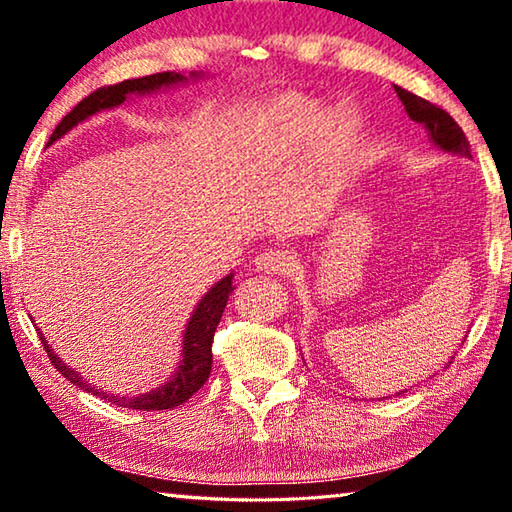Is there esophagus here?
Listing matches in <instances>:
<instances>
[{
  "mask_svg": "<svg viewBox=\"0 0 512 512\" xmlns=\"http://www.w3.org/2000/svg\"><path fill=\"white\" fill-rule=\"evenodd\" d=\"M257 271L264 273H275V275H287L293 268V255L289 250L280 248H266L255 257Z\"/></svg>",
  "mask_w": 512,
  "mask_h": 512,
  "instance_id": "1",
  "label": "esophagus"
}]
</instances>
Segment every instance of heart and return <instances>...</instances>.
<instances>
[{
	"mask_svg": "<svg viewBox=\"0 0 512 512\" xmlns=\"http://www.w3.org/2000/svg\"><path fill=\"white\" fill-rule=\"evenodd\" d=\"M357 124L359 119L354 115V110L343 108L329 121V133L339 142H348L354 131H357ZM259 131H262L266 144H271L273 149L291 151L302 144L314 142L316 117L305 103L289 101L271 110V115H266Z\"/></svg>",
	"mask_w": 512,
	"mask_h": 512,
	"instance_id": "1",
	"label": "heart"
}]
</instances>
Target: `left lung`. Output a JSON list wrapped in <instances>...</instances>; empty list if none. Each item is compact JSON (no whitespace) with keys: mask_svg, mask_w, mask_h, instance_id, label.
Returning a JSON list of instances; mask_svg holds the SVG:
<instances>
[{"mask_svg":"<svg viewBox=\"0 0 512 512\" xmlns=\"http://www.w3.org/2000/svg\"><path fill=\"white\" fill-rule=\"evenodd\" d=\"M395 92H397V97H400V101L404 103L406 115L427 128L431 142L436 144L438 149H443L445 153L463 155V158H472L470 142H467L463 128L456 124L447 110L438 108L436 103L418 97V94L400 88V85H395ZM402 393H406V391H402Z\"/></svg>","mask_w":512,"mask_h":512,"instance_id":"left-lung-1","label":"left lung"}]
</instances>
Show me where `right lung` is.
<instances>
[{
  "mask_svg": "<svg viewBox=\"0 0 512 512\" xmlns=\"http://www.w3.org/2000/svg\"><path fill=\"white\" fill-rule=\"evenodd\" d=\"M192 76H198L192 72ZM187 81V76L176 74V72H160V74H151V76H142V79H128L121 81L117 85H103V88L94 90L88 94L81 103H76L74 110L69 115L63 117V121L56 126L54 135L49 137V144L56 142L58 137H63L69 128H74L76 124H81L83 119H88L92 115H97L101 110L121 106L126 101L128 94H149L155 90L169 88V85L183 83ZM232 277L228 275L214 284V287L205 293L203 300L198 302L192 318L185 327V339H183V359H180L178 370L173 372V377L155 388L151 393H142L135 397H124V395H112L101 391V388L92 386L90 381H85L79 372L65 366L60 361L58 354L49 348V343L45 341V336L40 334V341L45 345V350L49 354V361L54 363V368L60 372V375L67 377V381H72L83 391H88L92 395L101 397V400H108L117 406H124V409H137V411H167V409H176V406L185 404L189 397H192L198 388H201L207 377H210L212 370V339L216 332V325L223 316V309L228 305V296L235 287H232Z\"/></svg>",
  "mask_w": 512,
  "mask_h": 512,
  "instance_id": "add662e5",
  "label": "right lung"
}]
</instances>
